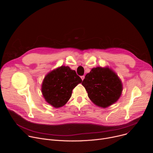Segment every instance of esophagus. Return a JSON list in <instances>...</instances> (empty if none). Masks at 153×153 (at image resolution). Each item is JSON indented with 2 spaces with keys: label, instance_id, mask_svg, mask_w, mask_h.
<instances>
[{
  "label": "esophagus",
  "instance_id": "1",
  "mask_svg": "<svg viewBox=\"0 0 153 153\" xmlns=\"http://www.w3.org/2000/svg\"><path fill=\"white\" fill-rule=\"evenodd\" d=\"M81 79H82V80H83V79H85V76H81Z\"/></svg>",
  "mask_w": 153,
  "mask_h": 153
}]
</instances>
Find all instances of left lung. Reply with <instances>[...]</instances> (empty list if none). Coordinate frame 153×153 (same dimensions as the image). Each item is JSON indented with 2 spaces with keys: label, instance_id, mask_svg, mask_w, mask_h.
I'll return each mask as SVG.
<instances>
[{
  "label": "left lung",
  "instance_id": "left-lung-1",
  "mask_svg": "<svg viewBox=\"0 0 153 153\" xmlns=\"http://www.w3.org/2000/svg\"><path fill=\"white\" fill-rule=\"evenodd\" d=\"M82 85L90 99L96 105L103 108L116 103L123 90L120 79L108 67L92 68L86 74Z\"/></svg>",
  "mask_w": 153,
  "mask_h": 153
}]
</instances>
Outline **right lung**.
I'll use <instances>...</instances> for the list:
<instances>
[{
  "label": "right lung",
  "instance_id": "right-lung-1",
  "mask_svg": "<svg viewBox=\"0 0 153 153\" xmlns=\"http://www.w3.org/2000/svg\"><path fill=\"white\" fill-rule=\"evenodd\" d=\"M82 82L74 70L62 65L45 76L42 84V93L47 103L58 108L67 103L73 90Z\"/></svg>",
  "mask_w": 153,
  "mask_h": 153
}]
</instances>
